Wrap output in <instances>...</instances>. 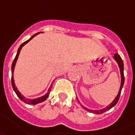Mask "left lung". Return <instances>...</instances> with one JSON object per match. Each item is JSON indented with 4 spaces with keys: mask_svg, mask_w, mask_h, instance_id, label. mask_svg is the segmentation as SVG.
<instances>
[{
    "mask_svg": "<svg viewBox=\"0 0 135 135\" xmlns=\"http://www.w3.org/2000/svg\"><path fill=\"white\" fill-rule=\"evenodd\" d=\"M114 59L117 61V63H118L119 68V71H120V75H121V84H120V87H119V93L116 96V98L114 99V100L108 106H107L105 108H103V109L101 110H90L86 108L85 107H84V108L87 110V111H90L91 113H93V114H103L104 112L108 110L110 108H112L114 106L116 105V104L118 102L119 99V96H120V93H121V90H122V88H123V84H124V81H125V78H124V73H123V71H124V65H123V62L122 58L120 57V56L118 54H115L114 56Z\"/></svg>",
    "mask_w": 135,
    "mask_h": 135,
    "instance_id": "8db88e82",
    "label": "left lung"
}]
</instances>
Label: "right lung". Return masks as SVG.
Masks as SVG:
<instances>
[{
	"label": "right lung",
	"mask_w": 135,
	"mask_h": 135,
	"mask_svg": "<svg viewBox=\"0 0 135 135\" xmlns=\"http://www.w3.org/2000/svg\"><path fill=\"white\" fill-rule=\"evenodd\" d=\"M40 33H36L34 35H33L31 37H30V39L28 40H27L26 42H23L22 44L20 45V47L18 48V51H17L16 54V57L14 59V60H13V62H12V79H11V81H12V88H13V90L15 91V93H16V95H18V97L22 101V102H24L26 104H28V105H36V104H39L40 102H44L45 100H46V99L49 97V93H50V92H51V86H50V88L49 89V91H48V93L45 94V95H42V96H41L40 98H37V99H27L25 98V96H23V95H21V93L19 92V91L18 90V89H17V87L15 85V82H14V78H13V72H14V69H15V66H16V63L17 60H18V55H19V53H20V51H21V49H22V47L25 45V44H27L30 40H32L34 36L37 35V34H39Z\"/></svg>",
	"instance_id": "right-lung-1"
}]
</instances>
